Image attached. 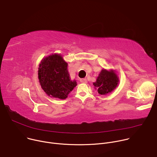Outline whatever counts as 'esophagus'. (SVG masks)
<instances>
[{
	"instance_id": "obj_1",
	"label": "esophagus",
	"mask_w": 157,
	"mask_h": 157,
	"mask_svg": "<svg viewBox=\"0 0 157 157\" xmlns=\"http://www.w3.org/2000/svg\"><path fill=\"white\" fill-rule=\"evenodd\" d=\"M80 82H82V83H87V79L86 78H82V79H80Z\"/></svg>"
}]
</instances>
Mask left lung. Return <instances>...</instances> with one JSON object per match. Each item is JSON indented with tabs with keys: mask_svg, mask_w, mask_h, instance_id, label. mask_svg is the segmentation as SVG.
Returning <instances> with one entry per match:
<instances>
[{
	"mask_svg": "<svg viewBox=\"0 0 157 157\" xmlns=\"http://www.w3.org/2000/svg\"><path fill=\"white\" fill-rule=\"evenodd\" d=\"M118 82L117 76L114 71L102 70L93 85L97 88L99 94L104 95L113 91L117 86Z\"/></svg>",
	"mask_w": 157,
	"mask_h": 157,
	"instance_id": "left-lung-1",
	"label": "left lung"
}]
</instances>
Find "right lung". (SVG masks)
<instances>
[{"instance_id": "add662e5", "label": "right lung", "mask_w": 157, "mask_h": 157, "mask_svg": "<svg viewBox=\"0 0 157 157\" xmlns=\"http://www.w3.org/2000/svg\"><path fill=\"white\" fill-rule=\"evenodd\" d=\"M67 67L68 64L56 54L50 55L41 61L38 79L42 89L48 96L66 99L77 85L75 80H70Z\"/></svg>"}]
</instances>
